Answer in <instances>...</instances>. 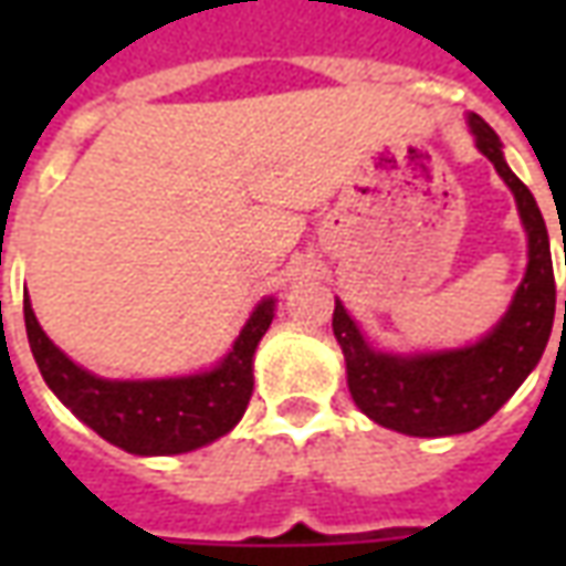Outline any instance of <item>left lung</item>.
<instances>
[{
    "label": "left lung",
    "instance_id": "8db88e82",
    "mask_svg": "<svg viewBox=\"0 0 566 566\" xmlns=\"http://www.w3.org/2000/svg\"><path fill=\"white\" fill-rule=\"evenodd\" d=\"M470 127L475 133V148L512 187L531 248L524 282L503 321L482 343L461 352L391 357L364 343L343 303L333 308V333L343 345L348 391L355 403L376 424L409 437H451L485 424L536 367L555 321V272L546 221L536 209L534 193L503 160L497 133L479 115H470Z\"/></svg>",
    "mask_w": 566,
    "mask_h": 566
}]
</instances>
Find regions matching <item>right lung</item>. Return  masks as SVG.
I'll return each mask as SVG.
<instances>
[{"instance_id": "obj_1", "label": "right lung", "mask_w": 566, "mask_h": 566, "mask_svg": "<svg viewBox=\"0 0 566 566\" xmlns=\"http://www.w3.org/2000/svg\"><path fill=\"white\" fill-rule=\"evenodd\" d=\"M27 336L48 388L87 427L133 454H181L230 433L245 416L254 391L251 357L272 324V300H263L239 333L233 352L202 376L157 381H108L72 364L39 327L23 300Z\"/></svg>"}]
</instances>
